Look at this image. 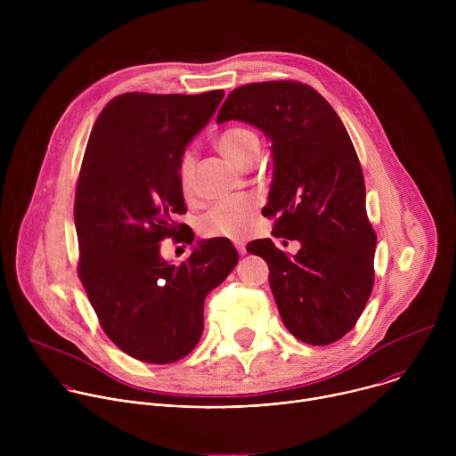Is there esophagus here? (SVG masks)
I'll list each match as a JSON object with an SVG mask.
<instances>
[{
	"instance_id": "1",
	"label": "esophagus",
	"mask_w": 456,
	"mask_h": 456,
	"mask_svg": "<svg viewBox=\"0 0 456 456\" xmlns=\"http://www.w3.org/2000/svg\"><path fill=\"white\" fill-rule=\"evenodd\" d=\"M232 243H234V247L238 248V252H240L241 256L247 252V250H245V240H234Z\"/></svg>"
}]
</instances>
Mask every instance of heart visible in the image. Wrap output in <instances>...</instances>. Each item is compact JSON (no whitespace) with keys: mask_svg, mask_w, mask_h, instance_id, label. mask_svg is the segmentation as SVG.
<instances>
[{"mask_svg":"<svg viewBox=\"0 0 456 456\" xmlns=\"http://www.w3.org/2000/svg\"><path fill=\"white\" fill-rule=\"evenodd\" d=\"M218 151L238 169L250 167L259 155V139L250 127L234 126L225 129L216 139ZM194 155L183 153L178 166L180 187L189 192L192 187ZM254 200L247 197L231 199L211 208L199 222L200 234L206 238H240L243 236L252 222Z\"/></svg>","mask_w":456,"mask_h":456,"instance_id":"b5f03b06","label":"heart"}]
</instances>
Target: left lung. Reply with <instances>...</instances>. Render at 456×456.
<instances>
[{"instance_id": "8db88e82", "label": "left lung", "mask_w": 456, "mask_h": 456, "mask_svg": "<svg viewBox=\"0 0 456 456\" xmlns=\"http://www.w3.org/2000/svg\"><path fill=\"white\" fill-rule=\"evenodd\" d=\"M241 120L273 142L265 216L276 238L297 240L294 256L271 238L247 252L269 265V283L287 330L314 346L346 336L373 289L377 236L355 148L334 108L296 81L252 83L229 94L216 122Z\"/></svg>"}]
</instances>
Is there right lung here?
I'll return each instance as SVG.
<instances>
[{"instance_id":"right-lung-1","label":"right lung","mask_w":456,"mask_h":456,"mask_svg":"<svg viewBox=\"0 0 456 456\" xmlns=\"http://www.w3.org/2000/svg\"><path fill=\"white\" fill-rule=\"evenodd\" d=\"M222 99L224 90L122 94L88 139L74 208L79 278L106 336L142 362H175L199 345L206 296L238 264L227 238L192 245L180 265L160 256L185 213L180 159ZM182 241L194 243L191 229Z\"/></svg>"}]
</instances>
